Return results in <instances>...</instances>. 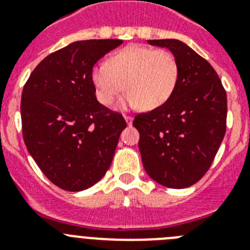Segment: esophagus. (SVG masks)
I'll use <instances>...</instances> for the list:
<instances>
[{"label":"esophagus","mask_w":250,"mask_h":250,"mask_svg":"<svg viewBox=\"0 0 250 250\" xmlns=\"http://www.w3.org/2000/svg\"><path fill=\"white\" fill-rule=\"evenodd\" d=\"M124 118H125V120H126L127 125H131V123H132V118H131V116H129V115H125Z\"/></svg>","instance_id":"34e87169"}]
</instances>
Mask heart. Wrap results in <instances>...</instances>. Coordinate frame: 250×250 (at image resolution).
<instances>
[{"label":"heart","instance_id":"obj_1","mask_svg":"<svg viewBox=\"0 0 250 250\" xmlns=\"http://www.w3.org/2000/svg\"><path fill=\"white\" fill-rule=\"evenodd\" d=\"M91 79L103 105H111L125 89V105L152 110L167 103L175 91L179 63L169 50L130 45L114 52L106 63L95 66Z\"/></svg>","mask_w":250,"mask_h":250}]
</instances>
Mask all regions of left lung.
<instances>
[{
  "label": "left lung",
  "instance_id": "1",
  "mask_svg": "<svg viewBox=\"0 0 250 250\" xmlns=\"http://www.w3.org/2000/svg\"><path fill=\"white\" fill-rule=\"evenodd\" d=\"M169 48L179 63V79L169 100L138 114L132 125L140 134L145 171L173 189L191 187L213 164L227 130V92L204 57L179 40H149Z\"/></svg>",
  "mask_w": 250,
  "mask_h": 250
}]
</instances>
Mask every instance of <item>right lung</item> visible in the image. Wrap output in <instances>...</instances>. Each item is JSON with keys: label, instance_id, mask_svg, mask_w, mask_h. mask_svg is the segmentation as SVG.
Wrapping results in <instances>:
<instances>
[{"label": "right lung", "instance_id": "add662e5", "mask_svg": "<svg viewBox=\"0 0 250 250\" xmlns=\"http://www.w3.org/2000/svg\"><path fill=\"white\" fill-rule=\"evenodd\" d=\"M121 40L70 43L31 72L21 98L22 136L46 178L67 191L100 180L111 165L126 121L96 100L95 63Z\"/></svg>", "mask_w": 250, "mask_h": 250}]
</instances>
